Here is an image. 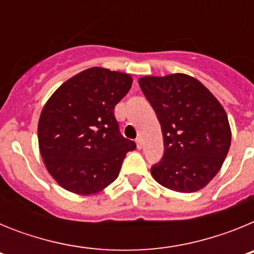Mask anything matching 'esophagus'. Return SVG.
Listing matches in <instances>:
<instances>
[{"label":"esophagus","mask_w":254,"mask_h":254,"mask_svg":"<svg viewBox=\"0 0 254 254\" xmlns=\"http://www.w3.org/2000/svg\"><path fill=\"white\" fill-rule=\"evenodd\" d=\"M136 145H137V149H142V140H141V137L136 138Z\"/></svg>","instance_id":"1"}]
</instances>
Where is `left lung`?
<instances>
[{
    "instance_id": "1",
    "label": "left lung",
    "mask_w": 254,
    "mask_h": 254,
    "mask_svg": "<svg viewBox=\"0 0 254 254\" xmlns=\"http://www.w3.org/2000/svg\"><path fill=\"white\" fill-rule=\"evenodd\" d=\"M138 85L163 132V159L151 168L155 181L182 193L207 186L232 142L223 105L197 78L185 73L143 76Z\"/></svg>"
}]
</instances>
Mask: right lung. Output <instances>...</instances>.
<instances>
[{
    "mask_svg": "<svg viewBox=\"0 0 254 254\" xmlns=\"http://www.w3.org/2000/svg\"><path fill=\"white\" fill-rule=\"evenodd\" d=\"M131 85L128 73L91 67L52 94L40 113L38 141L44 165L61 187L87 196L116 181L126 154L136 149L114 117Z\"/></svg>",
    "mask_w": 254,
    "mask_h": 254,
    "instance_id": "1",
    "label": "right lung"
}]
</instances>
